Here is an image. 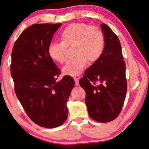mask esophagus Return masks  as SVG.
Instances as JSON below:
<instances>
[{
  "label": "esophagus",
  "mask_w": 149,
  "mask_h": 149,
  "mask_svg": "<svg viewBox=\"0 0 149 149\" xmlns=\"http://www.w3.org/2000/svg\"><path fill=\"white\" fill-rule=\"evenodd\" d=\"M74 81H75V86H79V79H78V78L74 77Z\"/></svg>",
  "instance_id": "1"
}]
</instances>
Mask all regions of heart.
Returning a JSON list of instances; mask_svg holds the SVG:
<instances>
[{"mask_svg":"<svg viewBox=\"0 0 149 149\" xmlns=\"http://www.w3.org/2000/svg\"><path fill=\"white\" fill-rule=\"evenodd\" d=\"M60 42L51 43L48 55L58 63L66 61V49L73 47L74 57L68 61L63 67L64 74L77 76L86 67L88 61H96L104 49V38L102 31L96 26H90L82 22L72 23L66 27L60 35Z\"/></svg>","mask_w":149,"mask_h":149,"instance_id":"heart-1","label":"heart"}]
</instances>
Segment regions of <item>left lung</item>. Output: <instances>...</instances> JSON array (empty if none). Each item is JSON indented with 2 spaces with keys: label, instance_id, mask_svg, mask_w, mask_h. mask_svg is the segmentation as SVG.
Masks as SVG:
<instances>
[{
  "label": "left lung",
  "instance_id": "left-lung-1",
  "mask_svg": "<svg viewBox=\"0 0 149 149\" xmlns=\"http://www.w3.org/2000/svg\"><path fill=\"white\" fill-rule=\"evenodd\" d=\"M104 48L96 62L86 70L79 84L86 92L88 112L94 120L109 122L120 113L127 92L125 64L120 41L113 31L101 24ZM99 83L96 85L95 82Z\"/></svg>",
  "mask_w": 149,
  "mask_h": 149
}]
</instances>
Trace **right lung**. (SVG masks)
<instances>
[{
	"mask_svg": "<svg viewBox=\"0 0 149 149\" xmlns=\"http://www.w3.org/2000/svg\"><path fill=\"white\" fill-rule=\"evenodd\" d=\"M61 24H36L22 31L12 52L10 72L16 96L27 115L45 128L60 126L67 118V103L74 80L63 77L48 55L53 34Z\"/></svg>",
	"mask_w": 149,
	"mask_h": 149,
	"instance_id": "obj_1",
	"label": "right lung"
}]
</instances>
